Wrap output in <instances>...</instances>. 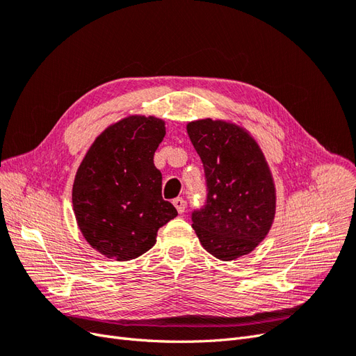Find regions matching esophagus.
<instances>
[{
    "instance_id": "obj_1",
    "label": "esophagus",
    "mask_w": 356,
    "mask_h": 356,
    "mask_svg": "<svg viewBox=\"0 0 356 356\" xmlns=\"http://www.w3.org/2000/svg\"><path fill=\"white\" fill-rule=\"evenodd\" d=\"M174 204H175V208L179 213H184V211H186V200L184 199H182V197L174 199Z\"/></svg>"
}]
</instances>
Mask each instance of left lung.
Segmentation results:
<instances>
[{"instance_id": "8db88e82", "label": "left lung", "mask_w": 356, "mask_h": 356, "mask_svg": "<svg viewBox=\"0 0 356 356\" xmlns=\"http://www.w3.org/2000/svg\"><path fill=\"white\" fill-rule=\"evenodd\" d=\"M187 132L203 163L207 200L191 212L202 246L224 261L251 252L272 227L275 186L261 149L242 127L191 122Z\"/></svg>"}]
</instances>
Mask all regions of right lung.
Returning a JSON list of instances; mask_svg holds the SVG:
<instances>
[{"label": "right lung", "mask_w": 356, "mask_h": 356, "mask_svg": "<svg viewBox=\"0 0 356 356\" xmlns=\"http://www.w3.org/2000/svg\"><path fill=\"white\" fill-rule=\"evenodd\" d=\"M165 134L160 118L131 115L105 129L83 159L72 186L74 213L84 239L102 255L117 261L143 255L178 215L161 197L153 161Z\"/></svg>", "instance_id": "1"}]
</instances>
